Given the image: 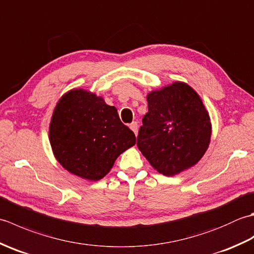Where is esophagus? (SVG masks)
<instances>
[{"label":"esophagus","mask_w":254,"mask_h":254,"mask_svg":"<svg viewBox=\"0 0 254 254\" xmlns=\"http://www.w3.org/2000/svg\"><path fill=\"white\" fill-rule=\"evenodd\" d=\"M130 128L134 132V134H135V135H137V132H138V124H137V122H132L130 124Z\"/></svg>","instance_id":"1"}]
</instances>
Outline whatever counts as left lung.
<instances>
[{"label":"left lung","instance_id":"obj_1","mask_svg":"<svg viewBox=\"0 0 254 254\" xmlns=\"http://www.w3.org/2000/svg\"><path fill=\"white\" fill-rule=\"evenodd\" d=\"M148 112L137 147L159 174L172 177L196 165L206 153L212 123L201 97L185 82L147 94Z\"/></svg>","mask_w":254,"mask_h":254}]
</instances>
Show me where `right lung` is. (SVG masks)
Wrapping results in <instances>:
<instances>
[{"label":"right lung","instance_id":"obj_1","mask_svg":"<svg viewBox=\"0 0 254 254\" xmlns=\"http://www.w3.org/2000/svg\"><path fill=\"white\" fill-rule=\"evenodd\" d=\"M52 153L64 169L88 181L102 179L136 137L120 121L117 108L83 88L64 94L49 126Z\"/></svg>","mask_w":254,"mask_h":254}]
</instances>
